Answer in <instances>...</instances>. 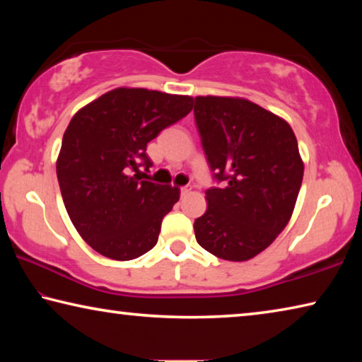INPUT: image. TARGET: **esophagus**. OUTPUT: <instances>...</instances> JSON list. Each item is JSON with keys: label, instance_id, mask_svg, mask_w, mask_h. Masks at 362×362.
<instances>
[{"label": "esophagus", "instance_id": "1", "mask_svg": "<svg viewBox=\"0 0 362 362\" xmlns=\"http://www.w3.org/2000/svg\"><path fill=\"white\" fill-rule=\"evenodd\" d=\"M189 192H192V188H189V187H182V188H180V194H182V196L188 194Z\"/></svg>", "mask_w": 362, "mask_h": 362}]
</instances>
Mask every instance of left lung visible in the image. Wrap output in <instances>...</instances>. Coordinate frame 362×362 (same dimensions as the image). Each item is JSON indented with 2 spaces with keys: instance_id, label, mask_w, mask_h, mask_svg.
Segmentation results:
<instances>
[{
  "instance_id": "8db88e82",
  "label": "left lung",
  "mask_w": 362,
  "mask_h": 362,
  "mask_svg": "<svg viewBox=\"0 0 362 362\" xmlns=\"http://www.w3.org/2000/svg\"><path fill=\"white\" fill-rule=\"evenodd\" d=\"M194 119L214 177L207 211L194 220L207 252L246 262L286 228L302 187L303 161L289 122L241 97H194Z\"/></svg>"
}]
</instances>
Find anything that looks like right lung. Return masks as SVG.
<instances>
[{"mask_svg":"<svg viewBox=\"0 0 362 362\" xmlns=\"http://www.w3.org/2000/svg\"><path fill=\"white\" fill-rule=\"evenodd\" d=\"M193 108V97L116 88L78 110L64 134L57 179L79 236L103 257L132 260L156 246L180 189L144 180L146 144Z\"/></svg>","mask_w":362,"mask_h":362,"instance_id":"obj_1","label":"right lung"}]
</instances>
